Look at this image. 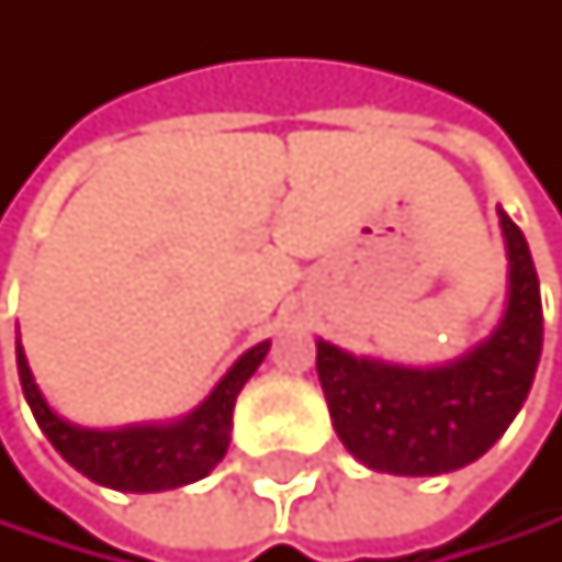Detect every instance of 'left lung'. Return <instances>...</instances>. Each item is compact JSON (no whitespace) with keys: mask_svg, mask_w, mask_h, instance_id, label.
<instances>
[{"mask_svg":"<svg viewBox=\"0 0 562 562\" xmlns=\"http://www.w3.org/2000/svg\"><path fill=\"white\" fill-rule=\"evenodd\" d=\"M509 303L495 334L462 360L412 371L316 340V374L340 441L374 472H456L503 438L532 387L543 350L539 279L519 225L499 209Z\"/></svg>","mask_w":562,"mask_h":562,"instance_id":"8db88e82","label":"left lung"}]
</instances>
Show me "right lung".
Wrapping results in <instances>:
<instances>
[{
    "label": "right lung",
    "instance_id": "right-lung-1",
    "mask_svg": "<svg viewBox=\"0 0 562 562\" xmlns=\"http://www.w3.org/2000/svg\"><path fill=\"white\" fill-rule=\"evenodd\" d=\"M266 353H269V340L246 350L232 363V371L218 381V387L205 397V404L195 407L184 422L144 425L124 431H90V428L67 425L49 412V404L33 384L23 347H15L19 381H23V394L43 435L77 472L121 492H161L205 479L222 462L228 448L235 397H239L246 381L256 374V367L262 363Z\"/></svg>",
    "mask_w": 562,
    "mask_h": 562
}]
</instances>
